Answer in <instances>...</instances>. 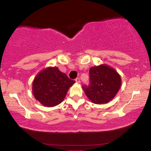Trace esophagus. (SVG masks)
<instances>
[{
  "label": "esophagus",
  "instance_id": "34e87169",
  "mask_svg": "<svg viewBox=\"0 0 151 151\" xmlns=\"http://www.w3.org/2000/svg\"><path fill=\"white\" fill-rule=\"evenodd\" d=\"M75 81L77 83H80V79H79V78H77V79H75Z\"/></svg>",
  "mask_w": 151,
  "mask_h": 151
}]
</instances>
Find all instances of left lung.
I'll return each mask as SVG.
<instances>
[{
  "label": "left lung",
  "instance_id": "1",
  "mask_svg": "<svg viewBox=\"0 0 151 151\" xmlns=\"http://www.w3.org/2000/svg\"><path fill=\"white\" fill-rule=\"evenodd\" d=\"M90 84L82 89L86 96L96 104H106L115 97L121 85L119 74L112 67L103 64L91 67Z\"/></svg>",
  "mask_w": 151,
  "mask_h": 151
}]
</instances>
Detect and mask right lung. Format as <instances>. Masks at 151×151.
Masks as SVG:
<instances>
[{"label": "right lung", "mask_w": 151, "mask_h": 151, "mask_svg": "<svg viewBox=\"0 0 151 151\" xmlns=\"http://www.w3.org/2000/svg\"><path fill=\"white\" fill-rule=\"evenodd\" d=\"M75 83L58 67H49L38 73L32 81L34 97L41 104L52 107L65 98L70 86Z\"/></svg>", "instance_id": "obj_1"}]
</instances>
